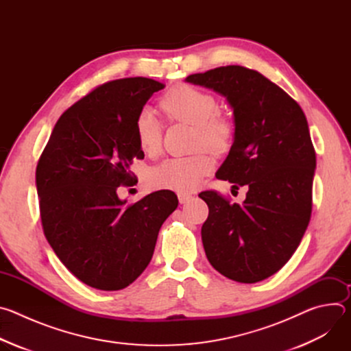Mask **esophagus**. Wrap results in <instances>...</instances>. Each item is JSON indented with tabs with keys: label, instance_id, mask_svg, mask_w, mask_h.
<instances>
[{
	"label": "esophagus",
	"instance_id": "esophagus-1",
	"mask_svg": "<svg viewBox=\"0 0 351 351\" xmlns=\"http://www.w3.org/2000/svg\"><path fill=\"white\" fill-rule=\"evenodd\" d=\"M191 194L190 193H179L178 194V198H179V203L180 204H184V203H187L189 202V199H191Z\"/></svg>",
	"mask_w": 351,
	"mask_h": 351
}]
</instances>
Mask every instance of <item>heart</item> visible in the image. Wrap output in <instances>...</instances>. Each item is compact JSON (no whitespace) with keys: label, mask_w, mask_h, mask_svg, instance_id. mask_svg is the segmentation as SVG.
<instances>
[{"label":"heart","mask_w":351,"mask_h":351,"mask_svg":"<svg viewBox=\"0 0 351 351\" xmlns=\"http://www.w3.org/2000/svg\"><path fill=\"white\" fill-rule=\"evenodd\" d=\"M161 108L175 121L194 126V148H206L214 154L226 153L233 138L232 123L219 114L218 99L194 86L172 87L161 99ZM138 147L147 156L160 152L162 143L161 123L156 112L141 110L134 121ZM214 168L206 153L190 157L168 158L148 172V183L156 189H169L180 193L194 190Z\"/></svg>","instance_id":"obj_1"}]
</instances>
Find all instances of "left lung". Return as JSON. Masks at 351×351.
Segmentation results:
<instances>
[{
	"label": "left lung",
	"instance_id": "left-lung-1",
	"mask_svg": "<svg viewBox=\"0 0 351 351\" xmlns=\"http://www.w3.org/2000/svg\"><path fill=\"white\" fill-rule=\"evenodd\" d=\"M186 82L213 88L233 110L234 138L217 178L247 186L241 206L214 190L202 239L223 276L256 283L276 274L308 226L317 165L306 115L294 99L257 71L239 65L194 73Z\"/></svg>",
	"mask_w": 351,
	"mask_h": 351
}]
</instances>
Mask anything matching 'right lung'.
I'll return each instance as SVG.
<instances>
[{
	"mask_svg": "<svg viewBox=\"0 0 351 351\" xmlns=\"http://www.w3.org/2000/svg\"><path fill=\"white\" fill-rule=\"evenodd\" d=\"M164 87L148 77L98 86L61 115L38 160L36 186L45 239L61 263L94 289L121 290L134 282L178 207L171 190L129 206L117 193L134 182L129 167L144 157L136 117Z\"/></svg>",
	"mask_w": 351,
	"mask_h": 351,
	"instance_id": "add662e5",
	"label": "right lung"
}]
</instances>
